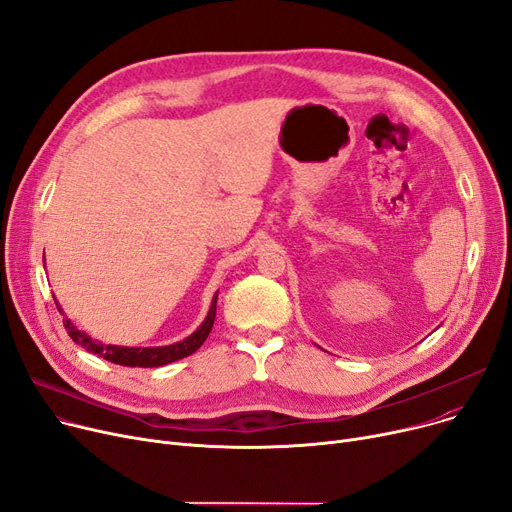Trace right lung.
<instances>
[{
	"label": "right lung",
	"mask_w": 512,
	"mask_h": 512,
	"mask_svg": "<svg viewBox=\"0 0 512 512\" xmlns=\"http://www.w3.org/2000/svg\"><path fill=\"white\" fill-rule=\"evenodd\" d=\"M215 303H218V294L213 297L209 313H207L203 324L188 338H184L180 342H174V344H168V346H149V348L139 346V348H134V346L103 344V342L93 340L89 334L80 332L70 319H64V328L76 344L87 348V351L93 353V355L103 357L105 361H112L116 365H126V367H161V365H168V363H174L178 359L193 355L197 348L207 340V336L213 328V321H215ZM58 309H60V305H58Z\"/></svg>",
	"instance_id": "right-lung-1"
}]
</instances>
